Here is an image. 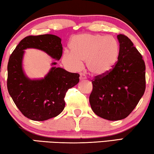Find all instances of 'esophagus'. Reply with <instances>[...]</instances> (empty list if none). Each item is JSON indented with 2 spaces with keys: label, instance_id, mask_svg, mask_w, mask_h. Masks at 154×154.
Returning <instances> with one entry per match:
<instances>
[{
  "label": "esophagus",
  "instance_id": "34e87169",
  "mask_svg": "<svg viewBox=\"0 0 154 154\" xmlns=\"http://www.w3.org/2000/svg\"><path fill=\"white\" fill-rule=\"evenodd\" d=\"M85 79H86L85 75L82 74V73H81V74H80V80H81V81H84V80Z\"/></svg>",
  "mask_w": 154,
  "mask_h": 154
}]
</instances>
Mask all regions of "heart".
<instances>
[{
  "instance_id": "b5f03b06",
  "label": "heart",
  "mask_w": 154,
  "mask_h": 154,
  "mask_svg": "<svg viewBox=\"0 0 154 154\" xmlns=\"http://www.w3.org/2000/svg\"><path fill=\"white\" fill-rule=\"evenodd\" d=\"M72 51H66L63 62L73 69L81 68L82 61L94 76H101L110 72L119 56V44L115 38L90 33L78 35L71 42Z\"/></svg>"
}]
</instances>
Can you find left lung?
<instances>
[{"mask_svg": "<svg viewBox=\"0 0 154 154\" xmlns=\"http://www.w3.org/2000/svg\"><path fill=\"white\" fill-rule=\"evenodd\" d=\"M119 52L112 69L92 80L90 103L93 112L110 121L121 120L131 114L146 88L145 64L128 37L118 35Z\"/></svg>", "mask_w": 154, "mask_h": 154, "instance_id": "obj_1", "label": "left lung"}]
</instances>
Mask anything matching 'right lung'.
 Segmentation results:
<instances>
[{
	"mask_svg": "<svg viewBox=\"0 0 154 154\" xmlns=\"http://www.w3.org/2000/svg\"><path fill=\"white\" fill-rule=\"evenodd\" d=\"M27 48L43 51L59 60L62 54L61 39L49 34L26 37L17 46L8 64L7 86L15 105L28 119L44 121L62 112L66 93L79 83L80 75L53 66L43 79H30L24 73L22 64L24 50Z\"/></svg>",
	"mask_w": 154,
	"mask_h": 154,
	"instance_id": "right-lung-1",
	"label": "right lung"
}]
</instances>
